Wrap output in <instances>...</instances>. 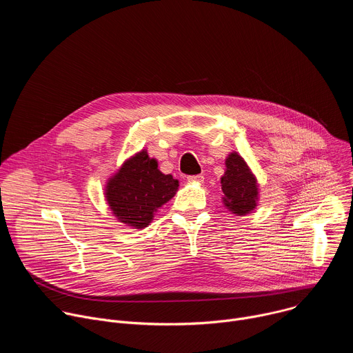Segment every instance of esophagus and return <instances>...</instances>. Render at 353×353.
I'll list each match as a JSON object with an SVG mask.
<instances>
[{
    "label": "esophagus",
    "instance_id": "34e87169",
    "mask_svg": "<svg viewBox=\"0 0 353 353\" xmlns=\"http://www.w3.org/2000/svg\"><path fill=\"white\" fill-rule=\"evenodd\" d=\"M187 180L190 183H203L204 181V176L203 174H195V176H188Z\"/></svg>",
    "mask_w": 353,
    "mask_h": 353
}]
</instances>
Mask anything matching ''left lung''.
Here are the masks:
<instances>
[{"instance_id": "1", "label": "left lung", "mask_w": 353, "mask_h": 353, "mask_svg": "<svg viewBox=\"0 0 353 353\" xmlns=\"http://www.w3.org/2000/svg\"><path fill=\"white\" fill-rule=\"evenodd\" d=\"M226 170L221 179L223 205L234 215L244 216L257 207L259 183L245 161L232 152L226 161Z\"/></svg>"}]
</instances>
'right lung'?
Returning <instances> with one entry per match:
<instances>
[{
  "instance_id": "1",
  "label": "right lung",
  "mask_w": 353,
  "mask_h": 353,
  "mask_svg": "<svg viewBox=\"0 0 353 353\" xmlns=\"http://www.w3.org/2000/svg\"><path fill=\"white\" fill-rule=\"evenodd\" d=\"M177 188L179 180L163 174L158 169V161L149 158L142 149L109 179L105 196L119 222L143 229L152 222L158 208L174 196Z\"/></svg>"
}]
</instances>
